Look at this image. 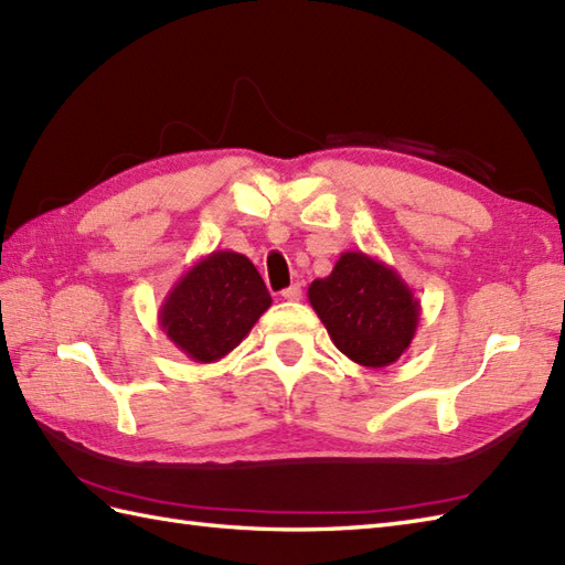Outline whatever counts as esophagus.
Returning a JSON list of instances; mask_svg holds the SVG:
<instances>
[{"label": "esophagus", "mask_w": 565, "mask_h": 565, "mask_svg": "<svg viewBox=\"0 0 565 565\" xmlns=\"http://www.w3.org/2000/svg\"><path fill=\"white\" fill-rule=\"evenodd\" d=\"M282 299H287V302H297V299H302V285L295 282L287 287V290H282Z\"/></svg>", "instance_id": "1"}]
</instances>
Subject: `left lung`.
I'll return each mask as SVG.
<instances>
[{
  "instance_id": "left-lung-1",
  "label": "left lung",
  "mask_w": 565,
  "mask_h": 565,
  "mask_svg": "<svg viewBox=\"0 0 565 565\" xmlns=\"http://www.w3.org/2000/svg\"><path fill=\"white\" fill-rule=\"evenodd\" d=\"M333 345L362 367H386L406 353L420 302L401 275L362 250H345L331 275L307 290Z\"/></svg>"
}]
</instances>
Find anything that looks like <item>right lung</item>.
<instances>
[{
	"label": "right lung",
	"mask_w": 565,
	"mask_h": 565,
	"mask_svg": "<svg viewBox=\"0 0 565 565\" xmlns=\"http://www.w3.org/2000/svg\"><path fill=\"white\" fill-rule=\"evenodd\" d=\"M270 305L254 263L236 250H212L173 282L159 326L181 353L207 365L230 355Z\"/></svg>",
	"instance_id": "1"
}]
</instances>
